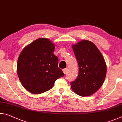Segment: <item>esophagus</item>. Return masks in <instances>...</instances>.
<instances>
[{"label": "esophagus", "instance_id": "obj_1", "mask_svg": "<svg viewBox=\"0 0 122 122\" xmlns=\"http://www.w3.org/2000/svg\"><path fill=\"white\" fill-rule=\"evenodd\" d=\"M63 72H64V74H67V71H68V69H63Z\"/></svg>", "mask_w": 122, "mask_h": 122}]
</instances>
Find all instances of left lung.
I'll return each instance as SVG.
<instances>
[{
    "instance_id": "8db88e82",
    "label": "left lung",
    "mask_w": 122,
    "mask_h": 122,
    "mask_svg": "<svg viewBox=\"0 0 122 122\" xmlns=\"http://www.w3.org/2000/svg\"><path fill=\"white\" fill-rule=\"evenodd\" d=\"M79 65L77 78L71 82V88L81 97L95 93L103 84L107 73L106 61L97 46L83 40L72 45Z\"/></svg>"
}]
</instances>
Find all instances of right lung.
I'll return each mask as SVG.
<instances>
[{
    "mask_svg": "<svg viewBox=\"0 0 122 122\" xmlns=\"http://www.w3.org/2000/svg\"><path fill=\"white\" fill-rule=\"evenodd\" d=\"M55 46L46 38H39L25 46L19 55L17 73L21 84L33 94H41L52 88L64 74L58 67Z\"/></svg>",
    "mask_w": 122,
    "mask_h": 122,
    "instance_id": "1",
    "label": "right lung"
}]
</instances>
